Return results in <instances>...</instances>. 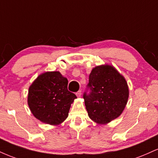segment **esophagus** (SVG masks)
<instances>
[{"mask_svg": "<svg viewBox=\"0 0 158 158\" xmlns=\"http://www.w3.org/2000/svg\"><path fill=\"white\" fill-rule=\"evenodd\" d=\"M76 94H77V97H80L81 95V90H79V91H78Z\"/></svg>", "mask_w": 158, "mask_h": 158, "instance_id": "34e87169", "label": "esophagus"}]
</instances>
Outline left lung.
Instances as JSON below:
<instances>
[{
	"label": "left lung",
	"mask_w": 158,
	"mask_h": 158,
	"mask_svg": "<svg viewBox=\"0 0 158 158\" xmlns=\"http://www.w3.org/2000/svg\"><path fill=\"white\" fill-rule=\"evenodd\" d=\"M87 87L90 93L85 92L83 98L92 120L107 124L122 114L129 91L125 78L113 66L105 64L93 68Z\"/></svg>",
	"instance_id": "left-lung-1"
}]
</instances>
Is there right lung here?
Here are the masks:
<instances>
[{"label":"right lung","instance_id":"add662e5","mask_svg":"<svg viewBox=\"0 0 158 158\" xmlns=\"http://www.w3.org/2000/svg\"><path fill=\"white\" fill-rule=\"evenodd\" d=\"M68 81L59 71L41 74L29 88L27 102L36 119L59 125L68 117L77 96L68 90Z\"/></svg>","mask_w":158,"mask_h":158}]
</instances>
